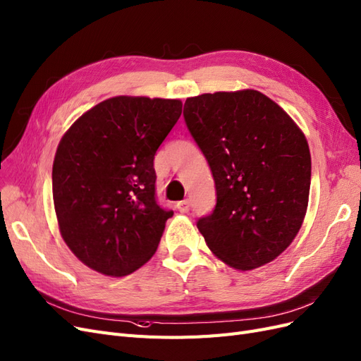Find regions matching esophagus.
<instances>
[{
  "mask_svg": "<svg viewBox=\"0 0 361 361\" xmlns=\"http://www.w3.org/2000/svg\"><path fill=\"white\" fill-rule=\"evenodd\" d=\"M190 206H191L190 200H182V202H178V204H176L178 211H179L180 214H187V212L190 211Z\"/></svg>",
  "mask_w": 361,
  "mask_h": 361,
  "instance_id": "obj_1",
  "label": "esophagus"
}]
</instances>
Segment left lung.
<instances>
[{
  "label": "left lung",
  "mask_w": 361,
  "mask_h": 361,
  "mask_svg": "<svg viewBox=\"0 0 361 361\" xmlns=\"http://www.w3.org/2000/svg\"><path fill=\"white\" fill-rule=\"evenodd\" d=\"M183 117L215 180V209L197 221L207 247L239 271L274 260L307 211L312 159L302 130L257 90L188 97Z\"/></svg>",
  "instance_id": "8db88e82"
}]
</instances>
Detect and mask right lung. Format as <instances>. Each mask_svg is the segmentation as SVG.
I'll use <instances>...</instances> for the list:
<instances>
[{"instance_id": "obj_1", "label": "right lung", "mask_w": 361, "mask_h": 361, "mask_svg": "<svg viewBox=\"0 0 361 361\" xmlns=\"http://www.w3.org/2000/svg\"><path fill=\"white\" fill-rule=\"evenodd\" d=\"M180 113L179 99L116 96L60 140L54 207L64 243L84 265L122 277L155 255L173 211L157 203L154 159Z\"/></svg>"}]
</instances>
